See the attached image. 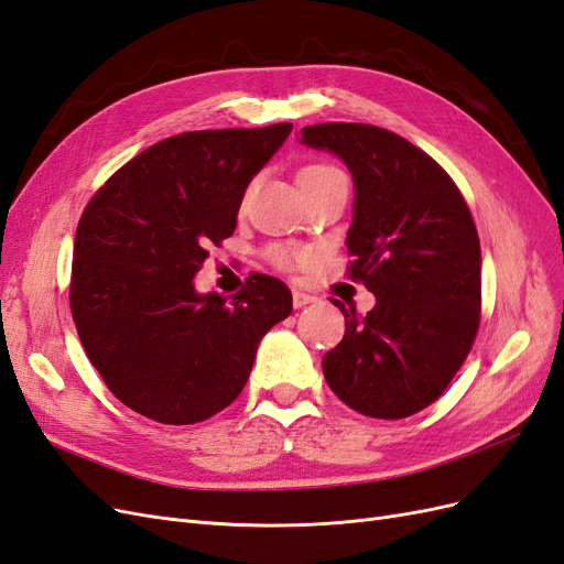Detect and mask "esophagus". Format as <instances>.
Here are the masks:
<instances>
[{"label":"esophagus","instance_id":"34e87169","mask_svg":"<svg viewBox=\"0 0 564 564\" xmlns=\"http://www.w3.org/2000/svg\"><path fill=\"white\" fill-rule=\"evenodd\" d=\"M292 301H294V308H305V305L315 301V296L305 294V292H294V294H292Z\"/></svg>","mask_w":564,"mask_h":564}]
</instances>
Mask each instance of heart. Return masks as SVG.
<instances>
[{
    "label": "heart",
    "mask_w": 564,
    "mask_h": 564,
    "mask_svg": "<svg viewBox=\"0 0 564 564\" xmlns=\"http://www.w3.org/2000/svg\"><path fill=\"white\" fill-rule=\"evenodd\" d=\"M334 172H338V169H334L329 164H311V166L303 169L299 178H313V176H324V174H334ZM270 259L275 261L278 265H282V268L289 265V253L282 251V249H272L270 251Z\"/></svg>",
    "instance_id": "heart-1"
}]
</instances>
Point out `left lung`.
I'll list each match as a JSON object with an SVG mask.
<instances>
[{
	"mask_svg": "<svg viewBox=\"0 0 564 564\" xmlns=\"http://www.w3.org/2000/svg\"><path fill=\"white\" fill-rule=\"evenodd\" d=\"M301 143L350 169L348 272L377 296L365 317L336 301L346 334L322 357L324 379L365 416H412L445 392L480 327L482 253L468 204L445 169L388 129L315 124Z\"/></svg>",
	"mask_w": 564,
	"mask_h": 564,
	"instance_id": "1",
	"label": "left lung"
}]
</instances>
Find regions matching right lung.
Here are the masks:
<instances>
[{
  "label": "right lung",
  "mask_w": 564,
  "mask_h": 564,
  "mask_svg": "<svg viewBox=\"0 0 564 564\" xmlns=\"http://www.w3.org/2000/svg\"><path fill=\"white\" fill-rule=\"evenodd\" d=\"M289 133L282 122L172 135L112 174L84 209L73 319L100 379L141 416L187 425L218 414L249 381L261 338L292 315L278 278L256 272L232 299L199 294L193 282Z\"/></svg>",
  "instance_id": "right-lung-1"
}]
</instances>
